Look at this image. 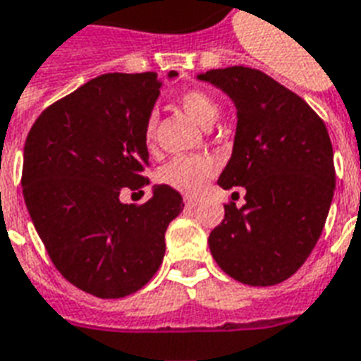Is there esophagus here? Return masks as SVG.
Returning a JSON list of instances; mask_svg holds the SVG:
<instances>
[{
	"mask_svg": "<svg viewBox=\"0 0 361 361\" xmlns=\"http://www.w3.org/2000/svg\"><path fill=\"white\" fill-rule=\"evenodd\" d=\"M183 201H185V207H189V208L197 204V199H195V197H185Z\"/></svg>",
	"mask_w": 361,
	"mask_h": 361,
	"instance_id": "obj_1",
	"label": "esophagus"
}]
</instances>
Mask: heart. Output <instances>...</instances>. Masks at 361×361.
Masks as SVG:
<instances>
[{
	"mask_svg": "<svg viewBox=\"0 0 361 361\" xmlns=\"http://www.w3.org/2000/svg\"><path fill=\"white\" fill-rule=\"evenodd\" d=\"M178 103L191 116L201 124L202 128H210L220 116V105L210 93L204 90H188L178 97ZM157 135V118L153 114L147 118L143 128V140L149 147L154 143ZM216 172V160L208 154H180L168 160L164 166L160 168L159 180L166 183L168 188L176 189L183 195H197L204 188L212 173Z\"/></svg>",
	"mask_w": 361,
	"mask_h": 361,
	"instance_id": "1",
	"label": "heart"
}]
</instances>
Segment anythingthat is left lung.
Segmentation results:
<instances>
[{
    "mask_svg": "<svg viewBox=\"0 0 361 361\" xmlns=\"http://www.w3.org/2000/svg\"><path fill=\"white\" fill-rule=\"evenodd\" d=\"M233 99V153L220 188L241 185L245 204L226 202L208 237L216 264L252 287L289 279L316 247L335 191L333 145L323 120L295 92L248 66L208 71Z\"/></svg>",
    "mask_w": 361,
    "mask_h": 361,
    "instance_id": "1",
    "label": "left lung"
}]
</instances>
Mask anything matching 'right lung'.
<instances>
[{
  "mask_svg": "<svg viewBox=\"0 0 361 361\" xmlns=\"http://www.w3.org/2000/svg\"><path fill=\"white\" fill-rule=\"evenodd\" d=\"M160 87L154 72L101 74L47 106L24 143L20 183L34 228L61 276L99 298L153 279L168 224L183 210L168 185H154L143 204L118 199L149 185L143 128Z\"/></svg>",
  "mask_w": 361,
  "mask_h": 361,
  "instance_id": "add662e5",
  "label": "right lung"
}]
</instances>
